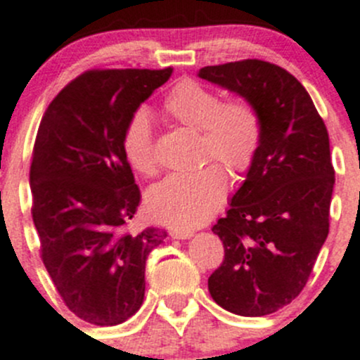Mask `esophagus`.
<instances>
[{
    "instance_id": "obj_1",
    "label": "esophagus",
    "mask_w": 360,
    "mask_h": 360,
    "mask_svg": "<svg viewBox=\"0 0 360 360\" xmlns=\"http://www.w3.org/2000/svg\"><path fill=\"white\" fill-rule=\"evenodd\" d=\"M191 236H193V232H190V230H172L170 232L172 239H190Z\"/></svg>"
}]
</instances>
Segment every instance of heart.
I'll return each mask as SVG.
<instances>
[{
    "label": "heart",
    "instance_id": "heart-1",
    "mask_svg": "<svg viewBox=\"0 0 360 360\" xmlns=\"http://www.w3.org/2000/svg\"><path fill=\"white\" fill-rule=\"evenodd\" d=\"M163 112L176 123L198 131L202 160H214L232 174L250 169L262 139L257 109L243 100L223 102L221 96L195 80H181L163 100ZM124 160L139 174L156 170L151 120L137 110L121 139ZM226 195V176L207 165L190 174H172L153 186L148 207L158 221L174 229H195L212 218Z\"/></svg>",
    "mask_w": 360,
    "mask_h": 360
}]
</instances>
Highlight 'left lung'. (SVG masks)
Masks as SVG:
<instances>
[{
	"label": "left lung",
	"instance_id": "1",
	"mask_svg": "<svg viewBox=\"0 0 360 360\" xmlns=\"http://www.w3.org/2000/svg\"><path fill=\"white\" fill-rule=\"evenodd\" d=\"M198 77L243 96L260 116L257 156L212 226L225 258L207 285L226 311L264 316L301 294L329 233V134L304 86L281 66L244 59L204 66Z\"/></svg>",
	"mask_w": 360,
	"mask_h": 360
}]
</instances>
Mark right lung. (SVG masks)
<instances>
[{
	"label": "right lung",
	"mask_w": 360,
	"mask_h": 360,
	"mask_svg": "<svg viewBox=\"0 0 360 360\" xmlns=\"http://www.w3.org/2000/svg\"><path fill=\"white\" fill-rule=\"evenodd\" d=\"M163 70H89L63 87L38 127L30 169L34 229L56 290L72 313L117 326L139 311L148 255L167 237L127 230L141 204L121 139Z\"/></svg>",
	"instance_id": "add662e5"
}]
</instances>
